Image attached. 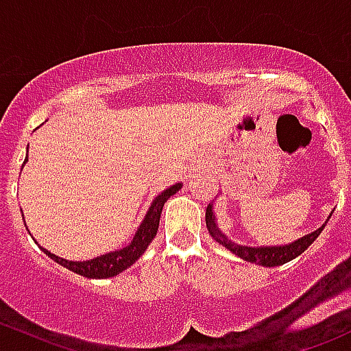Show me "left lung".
<instances>
[{
    "instance_id": "1",
    "label": "left lung",
    "mask_w": 351,
    "mask_h": 351,
    "mask_svg": "<svg viewBox=\"0 0 351 351\" xmlns=\"http://www.w3.org/2000/svg\"><path fill=\"white\" fill-rule=\"evenodd\" d=\"M329 217H331V215H329ZM329 217H328V221H329ZM205 222H207V229H208V232H210V236L219 244H222L224 247H228L229 251H232L234 254H238V256L243 258V260L251 261V263L261 265V267H278V265H284V263H287V261L293 260V258H297L299 254H302L304 251L311 246V244L316 241V238L321 234V231L324 229V226H326V222H324L319 229L313 231L311 234L302 236V238L295 239V241L290 243V244H284V246H260V247L256 246V247H253V246H243V244L231 241V239H229L228 236H226L224 232L219 229L217 219H215L214 210H212V204H208L207 210H205Z\"/></svg>"
}]
</instances>
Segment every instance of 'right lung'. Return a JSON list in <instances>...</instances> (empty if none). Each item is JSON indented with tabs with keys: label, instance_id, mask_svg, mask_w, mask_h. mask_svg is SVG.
Listing matches in <instances>:
<instances>
[{
	"label": "right lung",
	"instance_id": "obj_1",
	"mask_svg": "<svg viewBox=\"0 0 351 351\" xmlns=\"http://www.w3.org/2000/svg\"><path fill=\"white\" fill-rule=\"evenodd\" d=\"M28 154V151H27ZM28 161V158H25L23 165ZM182 189V183H175L173 186L166 189L165 192L159 193L158 197L154 198L153 204H151L149 210L144 215V221L141 222V226L137 228L136 234H134L132 241H130L127 246L120 247V250L110 251L107 254H101V256L93 258V260L86 261H71L64 260L61 256H56L54 253H51L49 250L40 246V250L47 254L49 258H52L54 261H58L59 265L66 267L67 270L74 271L77 275H83L86 278H110L119 275L120 271H123L125 268H129L130 265L136 263L141 256H143L144 251L147 250L151 241L154 239L156 232H158L159 228V217H161V210L165 202L168 200L169 197L175 195L178 190Z\"/></svg>",
	"mask_w": 351,
	"mask_h": 351
}]
</instances>
